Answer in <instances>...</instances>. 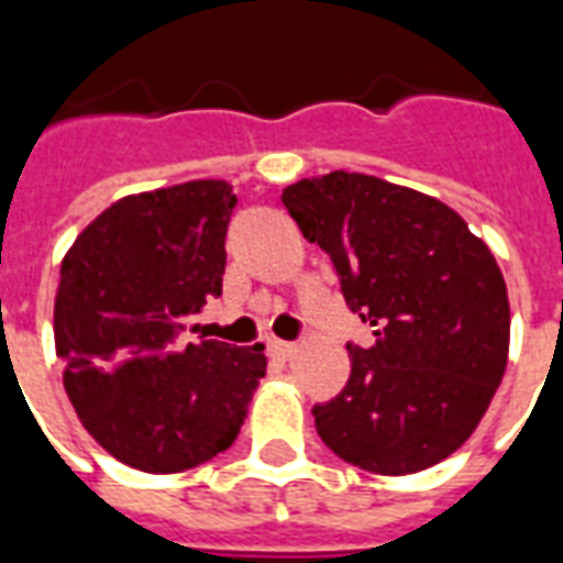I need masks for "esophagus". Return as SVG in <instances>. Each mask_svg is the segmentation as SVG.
I'll return each mask as SVG.
<instances>
[{"label":"esophagus","mask_w":563,"mask_h":563,"mask_svg":"<svg viewBox=\"0 0 563 563\" xmlns=\"http://www.w3.org/2000/svg\"><path fill=\"white\" fill-rule=\"evenodd\" d=\"M271 355L277 358V362H289L295 353H298V343H289V341H271L268 343Z\"/></svg>","instance_id":"esophagus-1"}]
</instances>
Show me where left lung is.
Segmentation results:
<instances>
[{
    "label": "left lung",
    "mask_w": 563,
    "mask_h": 563,
    "mask_svg": "<svg viewBox=\"0 0 563 563\" xmlns=\"http://www.w3.org/2000/svg\"><path fill=\"white\" fill-rule=\"evenodd\" d=\"M374 346L313 407L322 443L355 467L404 476L473 434L507 371L509 298L492 250L443 201L371 174L331 172L283 189Z\"/></svg>",
    "instance_id": "8db88e82"
}]
</instances>
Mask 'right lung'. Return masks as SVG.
<instances>
[{"label": "right lung", "instance_id": "1", "mask_svg": "<svg viewBox=\"0 0 563 563\" xmlns=\"http://www.w3.org/2000/svg\"><path fill=\"white\" fill-rule=\"evenodd\" d=\"M225 180L114 201L63 258L56 355L75 413L117 461L180 473L232 446L265 377V346L184 343L189 317L222 295Z\"/></svg>", "mask_w": 563, "mask_h": 563}]
</instances>
